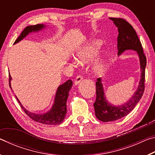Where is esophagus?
<instances>
[{
    "instance_id": "esophagus-1",
    "label": "esophagus",
    "mask_w": 155,
    "mask_h": 155,
    "mask_svg": "<svg viewBox=\"0 0 155 155\" xmlns=\"http://www.w3.org/2000/svg\"><path fill=\"white\" fill-rule=\"evenodd\" d=\"M83 78V77L81 75L77 76V78H76L75 80H74V85H78V83H79L80 82H81V81H82Z\"/></svg>"
}]
</instances>
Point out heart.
Listing matches in <instances>:
<instances>
[{
    "label": "heart",
    "mask_w": 155,
    "mask_h": 155,
    "mask_svg": "<svg viewBox=\"0 0 155 155\" xmlns=\"http://www.w3.org/2000/svg\"><path fill=\"white\" fill-rule=\"evenodd\" d=\"M102 41L96 40L84 47L77 54V59L80 64H87L94 59L100 48H101ZM107 65L103 60H98L94 65V72L98 75H101L106 71Z\"/></svg>",
    "instance_id": "heart-1"
}]
</instances>
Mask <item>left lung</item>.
<instances>
[{
    "instance_id": "8db88e82",
    "label": "left lung",
    "mask_w": 155,
    "mask_h": 155,
    "mask_svg": "<svg viewBox=\"0 0 155 155\" xmlns=\"http://www.w3.org/2000/svg\"><path fill=\"white\" fill-rule=\"evenodd\" d=\"M114 21L118 29L117 37V53L118 55L127 50H133L137 52L140 61L141 78L138 88L129 101L121 106H114L107 101L104 96L101 78H97L96 82V99L94 103L95 115L97 118L102 122H111L119 120L127 115L134 109L136 104L142 96L145 88V68L146 66V57L143 53L138 36L133 27L127 20L120 18H109Z\"/></svg>"
}]
</instances>
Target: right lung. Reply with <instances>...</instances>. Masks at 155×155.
Instances as JSON below:
<instances>
[{
  "instance_id": "add662e5",
  "label": "right lung",
  "mask_w": 155,
  "mask_h": 155,
  "mask_svg": "<svg viewBox=\"0 0 155 155\" xmlns=\"http://www.w3.org/2000/svg\"><path fill=\"white\" fill-rule=\"evenodd\" d=\"M45 27L44 25H35L33 26H28L26 27L20 35L17 38V40L15 41L14 44L19 42L20 40H22L23 38H25L28 33L31 32H35V31H40ZM12 77L11 75L9 74V86L11 87L10 82H11ZM72 86V80H68L67 81L59 86L57 89L55 98H54V101L53 106L50 110L48 112L44 114H36L34 113H31L27 111V109H25L23 106L20 103L19 100H18V103H20L21 107L23 109V111L27 114L30 118L32 119L34 121L37 122H40L44 124H48V125H56L60 124L64 121L65 119V115L67 113V107H66V102L67 99L69 96V91ZM12 88V87H11Z\"/></svg>"
}]
</instances>
